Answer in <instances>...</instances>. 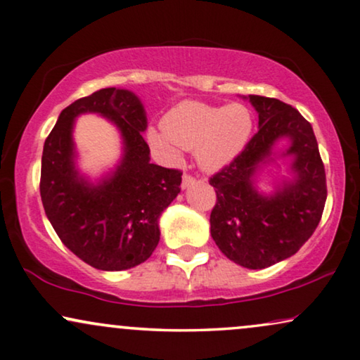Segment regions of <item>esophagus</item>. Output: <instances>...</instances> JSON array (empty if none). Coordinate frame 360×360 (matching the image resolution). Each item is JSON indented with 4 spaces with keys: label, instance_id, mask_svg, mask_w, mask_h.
<instances>
[{
    "label": "esophagus",
    "instance_id": "obj_1",
    "mask_svg": "<svg viewBox=\"0 0 360 360\" xmlns=\"http://www.w3.org/2000/svg\"><path fill=\"white\" fill-rule=\"evenodd\" d=\"M194 182H195V179L192 178V176H189V174H184V176H182L181 187H182V189H187V187H191L192 184H194Z\"/></svg>",
    "mask_w": 360,
    "mask_h": 360
}]
</instances>
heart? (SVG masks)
Masks as SVG:
<instances>
[{
    "label": "heart",
    "mask_w": 360,
    "mask_h": 360,
    "mask_svg": "<svg viewBox=\"0 0 360 360\" xmlns=\"http://www.w3.org/2000/svg\"><path fill=\"white\" fill-rule=\"evenodd\" d=\"M252 115L243 104L210 105L186 101L163 117V130L150 127L146 140L171 165L182 150L195 151L204 171H220L241 155L251 139Z\"/></svg>",
    "instance_id": "b5f03b06"
}]
</instances>
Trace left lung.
<instances>
[{"instance_id": "1", "label": "left lung", "mask_w": 360, "mask_h": 360, "mask_svg": "<svg viewBox=\"0 0 360 360\" xmlns=\"http://www.w3.org/2000/svg\"><path fill=\"white\" fill-rule=\"evenodd\" d=\"M257 112L259 129L210 184L217 204L210 235L219 250L246 269H264L300 250L320 224L326 174L310 122L292 105L243 96ZM267 167L284 169L271 191L259 187Z\"/></svg>"}]
</instances>
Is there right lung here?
Listing matches in <instances>:
<instances>
[{
  "label": "right lung",
  "instance_id": "add662e5",
  "mask_svg": "<svg viewBox=\"0 0 360 360\" xmlns=\"http://www.w3.org/2000/svg\"><path fill=\"white\" fill-rule=\"evenodd\" d=\"M84 113L108 118L123 145L118 163L98 179L77 165L72 131ZM146 127L134 91L104 88L65 108L44 143L45 215L63 245L99 271H127L148 259L160 241V217L181 192L182 173L150 163Z\"/></svg>",
  "mask_w": 360,
  "mask_h": 360
}]
</instances>
